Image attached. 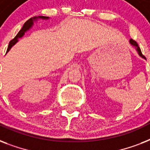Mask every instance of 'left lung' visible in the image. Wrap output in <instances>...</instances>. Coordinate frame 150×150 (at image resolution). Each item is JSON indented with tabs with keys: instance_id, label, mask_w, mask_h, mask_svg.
<instances>
[{
	"instance_id": "8db88e82",
	"label": "left lung",
	"mask_w": 150,
	"mask_h": 150,
	"mask_svg": "<svg viewBox=\"0 0 150 150\" xmlns=\"http://www.w3.org/2000/svg\"><path fill=\"white\" fill-rule=\"evenodd\" d=\"M130 43H131V44H132V45L134 46V47H135L136 48V50H137V51L139 52V54L140 56L142 57H143V58L146 59V57H145L144 55H143V54H142L141 49H140V47H139V44H138L136 41L134 40H132V39H131V40H130Z\"/></svg>"
}]
</instances>
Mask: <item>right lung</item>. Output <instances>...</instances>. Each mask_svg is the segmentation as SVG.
Returning <instances> with one entry per match:
<instances>
[{"label":"right lung","mask_w":150,"mask_h":150,"mask_svg":"<svg viewBox=\"0 0 150 150\" xmlns=\"http://www.w3.org/2000/svg\"><path fill=\"white\" fill-rule=\"evenodd\" d=\"M39 18H48V17H44V16H40ZM32 25H33V18H29L28 21H26V22H25L24 25L22 26V29L20 30L18 33V34L16 35V36H15V38L12 39L9 42V45H8V50H7V52L8 51V50H10L11 47H12L14 44H15V43H17L18 41V39L20 38V37H22L23 35H24L25 32L26 31V30H28V29L30 28V27L32 26Z\"/></svg>","instance_id":"add662e5"}]
</instances>
